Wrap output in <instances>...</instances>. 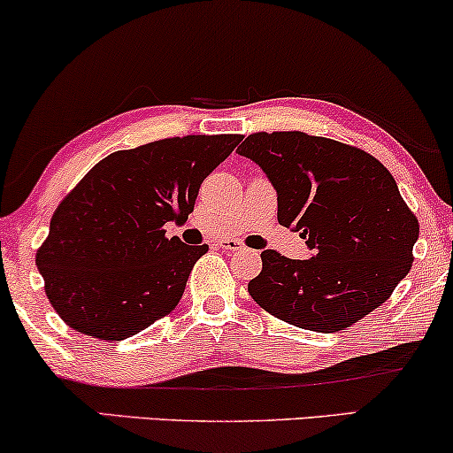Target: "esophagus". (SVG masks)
I'll return each instance as SVG.
<instances>
[{"label": "esophagus", "instance_id": "1", "mask_svg": "<svg viewBox=\"0 0 453 453\" xmlns=\"http://www.w3.org/2000/svg\"><path fill=\"white\" fill-rule=\"evenodd\" d=\"M216 245H219V248L225 250V251H241V250H245L243 243H239V241H234V239H219V241H216Z\"/></svg>", "mask_w": 453, "mask_h": 453}]
</instances>
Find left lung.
<instances>
[{"instance_id": "left-lung-1", "label": "left lung", "mask_w": 453, "mask_h": 453, "mask_svg": "<svg viewBox=\"0 0 453 453\" xmlns=\"http://www.w3.org/2000/svg\"><path fill=\"white\" fill-rule=\"evenodd\" d=\"M277 191L279 222L312 251H262L248 291L299 328L337 333L387 302L412 266L418 220L389 170L366 151L310 134L256 133L239 145Z\"/></svg>"}]
</instances>
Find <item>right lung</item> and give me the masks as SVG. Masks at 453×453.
<instances>
[{"mask_svg": "<svg viewBox=\"0 0 453 453\" xmlns=\"http://www.w3.org/2000/svg\"><path fill=\"white\" fill-rule=\"evenodd\" d=\"M241 134H187L114 151L62 199L37 251L45 293L74 331L122 342L168 314L208 245L166 237Z\"/></svg>", "mask_w": 453, "mask_h": 453, "instance_id": "1", "label": "right lung"}]
</instances>
